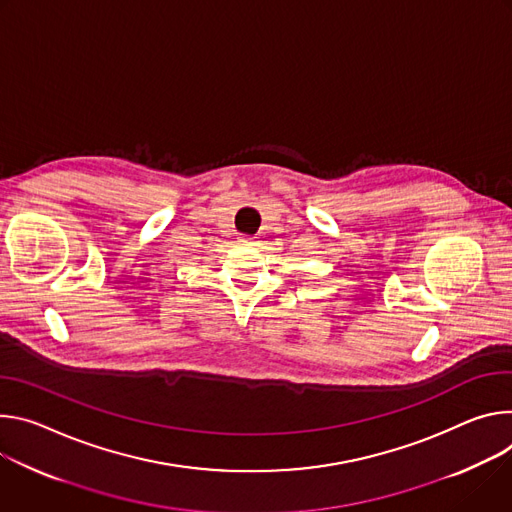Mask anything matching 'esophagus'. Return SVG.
<instances>
[{
	"label": "esophagus",
	"instance_id": "1",
	"mask_svg": "<svg viewBox=\"0 0 512 512\" xmlns=\"http://www.w3.org/2000/svg\"><path fill=\"white\" fill-rule=\"evenodd\" d=\"M240 244H250V238H240Z\"/></svg>",
	"mask_w": 512,
	"mask_h": 512
}]
</instances>
